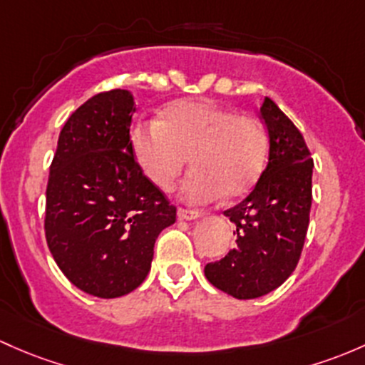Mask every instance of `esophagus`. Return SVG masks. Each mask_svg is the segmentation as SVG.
I'll return each mask as SVG.
<instances>
[{
    "instance_id": "1",
    "label": "esophagus",
    "mask_w": 365,
    "mask_h": 365,
    "mask_svg": "<svg viewBox=\"0 0 365 365\" xmlns=\"http://www.w3.org/2000/svg\"><path fill=\"white\" fill-rule=\"evenodd\" d=\"M178 220H195V218L202 217V212H195V210H185L180 208L178 210Z\"/></svg>"
}]
</instances>
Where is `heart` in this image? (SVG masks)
Returning a JSON list of instances; mask_svg holds the SVG:
<instances>
[{
    "label": "heart",
    "mask_w": 365,
    "mask_h": 365,
    "mask_svg": "<svg viewBox=\"0 0 365 365\" xmlns=\"http://www.w3.org/2000/svg\"><path fill=\"white\" fill-rule=\"evenodd\" d=\"M131 148L145 176L163 190L171 189L190 157L194 171L180 194L190 205H205L252 189L266 164L267 136L257 118L210 99H183L159 120L134 125Z\"/></svg>",
    "instance_id": "obj_1"
}]
</instances>
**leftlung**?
<instances>
[{
	"instance_id": "8db88e82",
	"label": "left lung",
	"mask_w": 365,
	"mask_h": 365,
	"mask_svg": "<svg viewBox=\"0 0 365 365\" xmlns=\"http://www.w3.org/2000/svg\"><path fill=\"white\" fill-rule=\"evenodd\" d=\"M260 117L269 136L267 166L252 192L224 212L236 224V247L205 267L208 282L236 299L273 292L294 273L312 210L313 159L304 138L273 99H264Z\"/></svg>"
}]
</instances>
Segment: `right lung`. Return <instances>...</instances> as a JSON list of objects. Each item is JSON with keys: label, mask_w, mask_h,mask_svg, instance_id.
<instances>
[{"label": "right lung", "mask_w": 365, "mask_h": 365, "mask_svg": "<svg viewBox=\"0 0 365 365\" xmlns=\"http://www.w3.org/2000/svg\"><path fill=\"white\" fill-rule=\"evenodd\" d=\"M134 112L125 89L87 99L64 124L48 175L45 236L53 260L76 289L101 299L145 282L157 236L176 220L134 160Z\"/></svg>", "instance_id": "right-lung-1"}]
</instances>
